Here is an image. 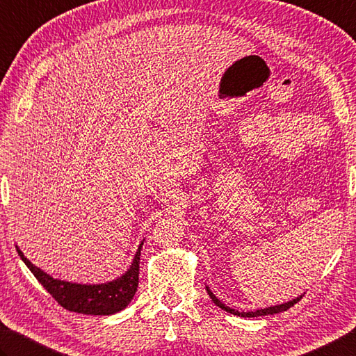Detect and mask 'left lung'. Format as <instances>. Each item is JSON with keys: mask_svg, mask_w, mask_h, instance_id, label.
I'll return each instance as SVG.
<instances>
[{"mask_svg": "<svg viewBox=\"0 0 356 356\" xmlns=\"http://www.w3.org/2000/svg\"><path fill=\"white\" fill-rule=\"evenodd\" d=\"M206 291L207 294H209V298L213 300V304H216L217 307H220L221 310H225L227 313L231 314H236V316H241V318H257V316H266V314H276V313H280V312H286L288 308L293 307L294 304H298L300 298H302V294L300 296H298L296 299L293 300H288V302H284V304H279V305H271V307H266V308H259V310H254V312H238V310H234V308L227 307L225 304H221L220 300L216 298V294H213L209 286H206Z\"/></svg>", "mask_w": 356, "mask_h": 356, "instance_id": "8db88e82", "label": "left lung"}]
</instances>
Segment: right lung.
Wrapping results in <instances>:
<instances>
[{"instance_id": "add662e5", "label": "right lung", "mask_w": 356, "mask_h": 356, "mask_svg": "<svg viewBox=\"0 0 356 356\" xmlns=\"http://www.w3.org/2000/svg\"><path fill=\"white\" fill-rule=\"evenodd\" d=\"M143 245L144 241H140L129 270L120 277L105 284H76L54 279L48 273L33 265L18 246L17 251L31 273L44 286V290H48L51 296L66 310L95 314V316H108V314L124 310L135 296L139 282V260Z\"/></svg>"}]
</instances>
